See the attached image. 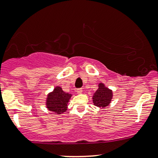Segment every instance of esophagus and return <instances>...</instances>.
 <instances>
[{
    "mask_svg": "<svg viewBox=\"0 0 158 158\" xmlns=\"http://www.w3.org/2000/svg\"><path fill=\"white\" fill-rule=\"evenodd\" d=\"M76 91L78 94H82V92H83V90H82L81 88H79V89H77Z\"/></svg>",
    "mask_w": 158,
    "mask_h": 158,
    "instance_id": "esophagus-1",
    "label": "esophagus"
}]
</instances>
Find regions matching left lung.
Here are the masks:
<instances>
[{"instance_id": "obj_1", "label": "left lung", "mask_w": 158, "mask_h": 158, "mask_svg": "<svg viewBox=\"0 0 158 158\" xmlns=\"http://www.w3.org/2000/svg\"><path fill=\"white\" fill-rule=\"evenodd\" d=\"M98 89L92 97L93 103L97 107L105 108L111 102L113 98V90L109 89L103 83H98Z\"/></svg>"}]
</instances>
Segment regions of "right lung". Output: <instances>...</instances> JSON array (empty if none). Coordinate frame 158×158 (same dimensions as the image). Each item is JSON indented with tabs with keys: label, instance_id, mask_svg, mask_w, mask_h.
Masks as SVG:
<instances>
[{
	"label": "right lung",
	"instance_id": "right-lung-1",
	"mask_svg": "<svg viewBox=\"0 0 158 158\" xmlns=\"http://www.w3.org/2000/svg\"><path fill=\"white\" fill-rule=\"evenodd\" d=\"M73 95L63 91L61 87L56 86L52 91L47 94L46 108L49 111L59 115L68 110V104Z\"/></svg>",
	"mask_w": 158,
	"mask_h": 158
}]
</instances>
